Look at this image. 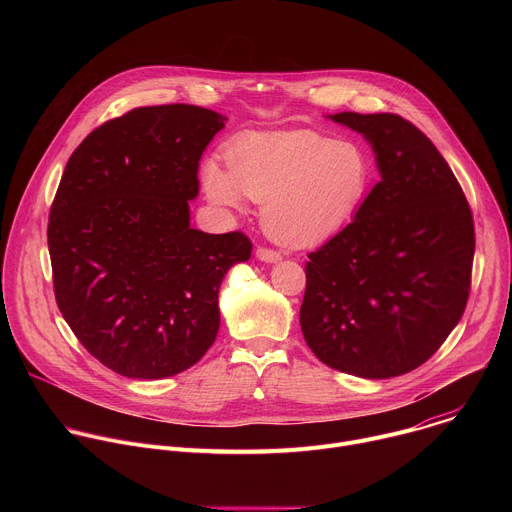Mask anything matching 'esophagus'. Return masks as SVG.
<instances>
[{
  "label": "esophagus",
  "instance_id": "34e87169",
  "mask_svg": "<svg viewBox=\"0 0 512 512\" xmlns=\"http://www.w3.org/2000/svg\"><path fill=\"white\" fill-rule=\"evenodd\" d=\"M255 255H257V259H261V261H265V263H277V261H281V253L275 251V249H267V247H257Z\"/></svg>",
  "mask_w": 512,
  "mask_h": 512
}]
</instances>
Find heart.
<instances>
[{"label": "heart", "instance_id": "b5f03b06", "mask_svg": "<svg viewBox=\"0 0 512 512\" xmlns=\"http://www.w3.org/2000/svg\"><path fill=\"white\" fill-rule=\"evenodd\" d=\"M227 166L206 162L210 200L241 208L245 196L263 204L265 231L287 247H312L336 235L362 206L373 168L356 143L310 129L247 133L227 148Z\"/></svg>", "mask_w": 512, "mask_h": 512}]
</instances>
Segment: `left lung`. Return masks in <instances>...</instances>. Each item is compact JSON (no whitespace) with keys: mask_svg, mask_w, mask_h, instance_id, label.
Segmentation results:
<instances>
[{"mask_svg":"<svg viewBox=\"0 0 512 512\" xmlns=\"http://www.w3.org/2000/svg\"><path fill=\"white\" fill-rule=\"evenodd\" d=\"M364 135L381 182L338 235L310 253L300 324L330 369L391 379L423 364L470 296L474 221L452 168L395 113L330 115Z\"/></svg>","mask_w":512,"mask_h":512,"instance_id":"1","label":"left lung"}]
</instances>
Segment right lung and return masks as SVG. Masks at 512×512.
I'll return each instance as SVG.
<instances>
[{"mask_svg": "<svg viewBox=\"0 0 512 512\" xmlns=\"http://www.w3.org/2000/svg\"><path fill=\"white\" fill-rule=\"evenodd\" d=\"M227 117L196 105L137 107L72 152L50 218L58 310L81 344L129 379H164L212 346L225 273L251 257L235 231L190 227L198 162Z\"/></svg>", "mask_w": 512, "mask_h": 512, "instance_id": "1", "label": "right lung"}]
</instances>
